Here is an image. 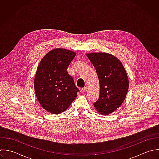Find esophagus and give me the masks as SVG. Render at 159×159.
I'll list each match as a JSON object with an SVG mask.
<instances>
[{"instance_id":"obj_1","label":"esophagus","mask_w":159,"mask_h":159,"mask_svg":"<svg viewBox=\"0 0 159 159\" xmlns=\"http://www.w3.org/2000/svg\"><path fill=\"white\" fill-rule=\"evenodd\" d=\"M87 87H84V88H82V89H81L82 93H85V92H87Z\"/></svg>"}]
</instances>
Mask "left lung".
<instances>
[{"label":"left lung","instance_id":"left-lung-1","mask_svg":"<svg viewBox=\"0 0 159 159\" xmlns=\"http://www.w3.org/2000/svg\"><path fill=\"white\" fill-rule=\"evenodd\" d=\"M95 68L100 95L93 106L103 115L111 113L124 102L129 88L126 72L119 59L108 53L87 54Z\"/></svg>","mask_w":159,"mask_h":159}]
</instances>
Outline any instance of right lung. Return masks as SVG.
I'll use <instances>...</instances> for the list:
<instances>
[{
  "mask_svg": "<svg viewBox=\"0 0 159 159\" xmlns=\"http://www.w3.org/2000/svg\"><path fill=\"white\" fill-rule=\"evenodd\" d=\"M76 54L69 50L55 49L39 62L34 87L37 99L44 110L52 114L66 110L79 92L67 68Z\"/></svg>",
  "mask_w": 159,
  "mask_h": 159,
  "instance_id": "add662e5",
  "label": "right lung"
}]
</instances>
